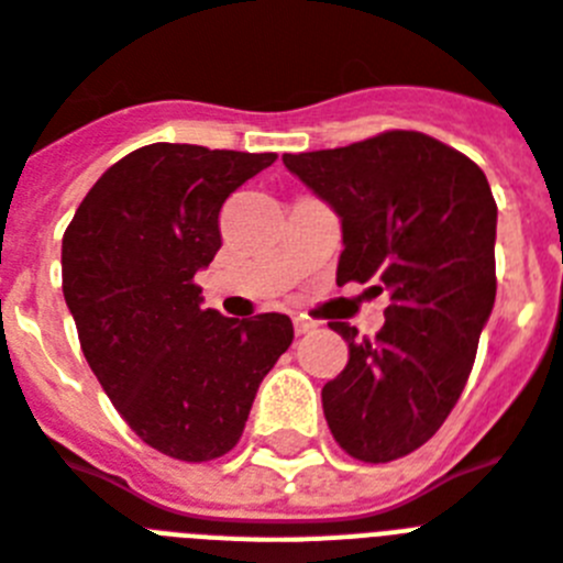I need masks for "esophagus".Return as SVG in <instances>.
I'll use <instances>...</instances> for the list:
<instances>
[{
  "instance_id": "obj_1",
  "label": "esophagus",
  "mask_w": 563,
  "mask_h": 563,
  "mask_svg": "<svg viewBox=\"0 0 563 563\" xmlns=\"http://www.w3.org/2000/svg\"><path fill=\"white\" fill-rule=\"evenodd\" d=\"M314 329H318V325L311 323V320L295 318V332H297V334H309V332H314Z\"/></svg>"
}]
</instances>
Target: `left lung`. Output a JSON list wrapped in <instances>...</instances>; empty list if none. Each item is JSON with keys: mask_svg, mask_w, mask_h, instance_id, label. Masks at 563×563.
Returning <instances> with one entry per match:
<instances>
[{"mask_svg": "<svg viewBox=\"0 0 563 563\" xmlns=\"http://www.w3.org/2000/svg\"><path fill=\"white\" fill-rule=\"evenodd\" d=\"M283 163L340 217L338 286L389 291L375 338L329 323L349 343V363L323 386L325 423L357 461L409 455L461 398L493 314L498 206L486 174L418 131Z\"/></svg>", "mask_w": 563, "mask_h": 563, "instance_id": "left-lung-1", "label": "left lung"}]
</instances>
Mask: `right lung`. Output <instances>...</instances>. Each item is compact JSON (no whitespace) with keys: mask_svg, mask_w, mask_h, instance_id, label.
Segmentation results:
<instances>
[{"mask_svg":"<svg viewBox=\"0 0 563 563\" xmlns=\"http://www.w3.org/2000/svg\"><path fill=\"white\" fill-rule=\"evenodd\" d=\"M277 154L154 143L113 163L63 238V295L117 412L163 455L214 461L240 441L295 329L202 309L194 274L220 249V209Z\"/></svg>","mask_w":563,"mask_h":563,"instance_id":"obj_1","label":"right lung"}]
</instances>
